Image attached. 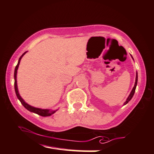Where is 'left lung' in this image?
Here are the masks:
<instances>
[{
    "mask_svg": "<svg viewBox=\"0 0 154 154\" xmlns=\"http://www.w3.org/2000/svg\"><path fill=\"white\" fill-rule=\"evenodd\" d=\"M131 57H132V58L133 59V57L132 56H131ZM134 60V59H133ZM137 79H138V76H137V72H136V78H135V85H134V87H133V89H132V91H131V93H130V94H129V96H128V97H127V100H126V102L124 103V105H125V104H127V103L130 101V100L132 99V97H133V95H134V94H135V89H136V87H137Z\"/></svg>",
    "mask_w": 154,
    "mask_h": 154,
    "instance_id": "left-lung-1",
    "label": "left lung"
}]
</instances>
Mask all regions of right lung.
I'll list each match as a JSON object with an SVG mask.
<instances>
[{
  "mask_svg": "<svg viewBox=\"0 0 154 154\" xmlns=\"http://www.w3.org/2000/svg\"><path fill=\"white\" fill-rule=\"evenodd\" d=\"M26 52H27V51L25 52L21 56V57L19 58L18 63H17V66H15V72H14L15 83H14V85H15V90L16 96H17V98L19 100V101L21 102L22 105H23L24 107L27 109V110H28L29 111L32 112L37 114H38V115H40L42 116H49L50 115H52V114L56 112V111H57V110H50V109H41V108L33 107V106L29 105L28 104H27V103L23 100V98H22V97L20 96V95H19L18 88H17V69L19 67V63H20V60L21 59V58L23 57V56L26 54Z\"/></svg>",
  "mask_w": 154,
  "mask_h": 154,
  "instance_id": "obj_1",
  "label": "right lung"
}]
</instances>
